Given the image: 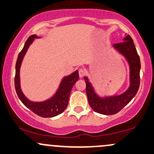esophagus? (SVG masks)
Wrapping results in <instances>:
<instances>
[{
  "instance_id": "obj_1",
  "label": "esophagus",
  "mask_w": 154,
  "mask_h": 154,
  "mask_svg": "<svg viewBox=\"0 0 154 154\" xmlns=\"http://www.w3.org/2000/svg\"><path fill=\"white\" fill-rule=\"evenodd\" d=\"M85 71L84 69L82 68H80L79 69V76L80 77H82L83 76H85Z\"/></svg>"
}]
</instances>
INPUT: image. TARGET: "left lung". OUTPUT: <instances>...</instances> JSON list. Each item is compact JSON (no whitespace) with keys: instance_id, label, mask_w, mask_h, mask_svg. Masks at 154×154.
<instances>
[{"instance_id":"left-lung-1","label":"left lung","mask_w":154,"mask_h":154,"mask_svg":"<svg viewBox=\"0 0 154 154\" xmlns=\"http://www.w3.org/2000/svg\"><path fill=\"white\" fill-rule=\"evenodd\" d=\"M125 41L114 44V47L121 52L128 59L130 66V88L123 94L118 96L100 98L95 95L87 77H84L86 83V93L90 106L95 112L104 115H113L118 113L127 104L130 102L136 95L140 86V61L139 55L130 35L124 38Z\"/></svg>"}]
</instances>
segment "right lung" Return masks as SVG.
<instances>
[{"instance_id":"obj_1","label":"right lung","mask_w":154,"mask_h":154,"mask_svg":"<svg viewBox=\"0 0 154 154\" xmlns=\"http://www.w3.org/2000/svg\"><path fill=\"white\" fill-rule=\"evenodd\" d=\"M38 38V36H36L35 35H31L27 39L24 44V48L19 54L17 63H16V74L14 78L15 89L21 101L28 109H30L33 113H35L37 115L42 116V117H53V116H56L61 114L66 109V106H68L69 98L72 88L79 79V73L77 70L72 75L64 77L61 82L59 91L54 95V98L50 100L45 102H41V103H35V102H32L26 99L20 88L19 69H20L23 57H24L28 47L33 41L34 38Z\"/></svg>"}]
</instances>
